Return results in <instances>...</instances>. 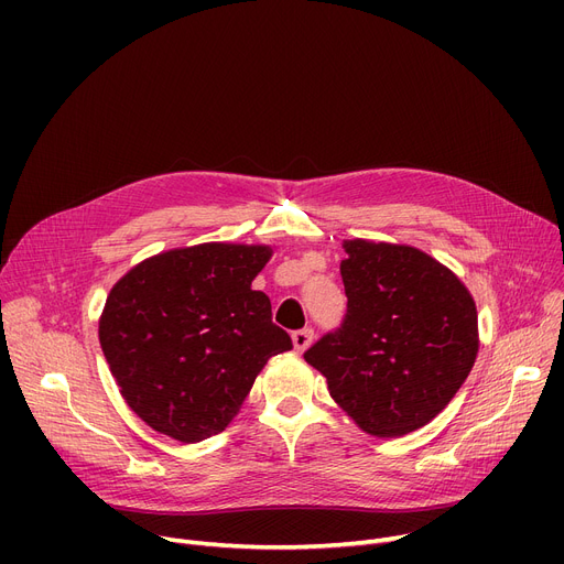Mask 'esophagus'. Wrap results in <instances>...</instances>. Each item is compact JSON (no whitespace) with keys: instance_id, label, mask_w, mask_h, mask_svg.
<instances>
[{"instance_id":"34e87169","label":"esophagus","mask_w":564,"mask_h":564,"mask_svg":"<svg viewBox=\"0 0 564 564\" xmlns=\"http://www.w3.org/2000/svg\"><path fill=\"white\" fill-rule=\"evenodd\" d=\"M311 343H313V329H300L292 334V345L297 351H306L311 347Z\"/></svg>"}]
</instances>
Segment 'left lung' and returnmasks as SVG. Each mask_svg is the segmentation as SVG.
Instances as JSON below:
<instances>
[{"label": "left lung", "instance_id": "1", "mask_svg": "<svg viewBox=\"0 0 564 564\" xmlns=\"http://www.w3.org/2000/svg\"><path fill=\"white\" fill-rule=\"evenodd\" d=\"M347 313L304 359L364 432L381 438L427 425L478 357V311L446 264L409 245L345 240Z\"/></svg>", "mask_w": 564, "mask_h": 564}]
</instances>
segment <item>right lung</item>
<instances>
[{"label":"right lung","instance_id":"add662e5","mask_svg":"<svg viewBox=\"0 0 564 564\" xmlns=\"http://www.w3.org/2000/svg\"><path fill=\"white\" fill-rule=\"evenodd\" d=\"M272 253L205 242L145 258L116 281L100 347L145 425L183 443L224 432L264 364L292 349L270 297L251 288Z\"/></svg>","mask_w":564,"mask_h":564}]
</instances>
